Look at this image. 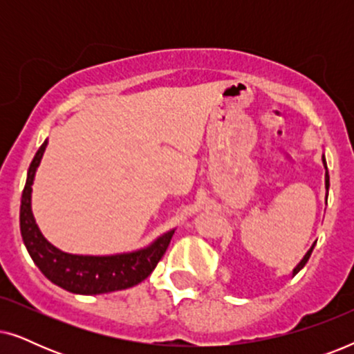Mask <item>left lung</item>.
I'll use <instances>...</instances> for the list:
<instances>
[{"label": "left lung", "instance_id": "1", "mask_svg": "<svg viewBox=\"0 0 354 354\" xmlns=\"http://www.w3.org/2000/svg\"><path fill=\"white\" fill-rule=\"evenodd\" d=\"M322 162H324V167H326V190L328 192V185H330V183H328V172H327V162H326V156H324V154H322ZM326 201H327V195H326ZM314 246H316V243H313V246H311V248H309V250H308V253H306V254H304V258H303L301 261H299V263H298V266H297V268H295V269H293V272H292L293 275H297V274L299 272V270H301V269L304 268V264H306V263H308L309 256H311V253H313Z\"/></svg>", "mask_w": 354, "mask_h": 354}]
</instances>
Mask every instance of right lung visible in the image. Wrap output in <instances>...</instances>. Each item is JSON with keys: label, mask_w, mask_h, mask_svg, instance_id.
<instances>
[{"label": "right lung", "mask_w": 354, "mask_h": 354, "mask_svg": "<svg viewBox=\"0 0 354 354\" xmlns=\"http://www.w3.org/2000/svg\"><path fill=\"white\" fill-rule=\"evenodd\" d=\"M48 140L38 148L27 172V182L21 200V234L24 245L48 280L67 292L100 295L138 285L153 272L166 253L174 230L159 236L147 248L111 256L71 254L53 246L38 229L32 214V185L37 167L45 153Z\"/></svg>", "instance_id": "1"}]
</instances>
